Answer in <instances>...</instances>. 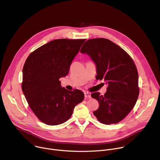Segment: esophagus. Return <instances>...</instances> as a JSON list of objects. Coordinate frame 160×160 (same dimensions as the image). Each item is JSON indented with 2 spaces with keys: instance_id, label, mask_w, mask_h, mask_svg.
<instances>
[{
  "instance_id": "34e87169",
  "label": "esophagus",
  "mask_w": 160,
  "mask_h": 160,
  "mask_svg": "<svg viewBox=\"0 0 160 160\" xmlns=\"http://www.w3.org/2000/svg\"><path fill=\"white\" fill-rule=\"evenodd\" d=\"M84 96H85V99H89L91 98V94L90 92H85Z\"/></svg>"
}]
</instances>
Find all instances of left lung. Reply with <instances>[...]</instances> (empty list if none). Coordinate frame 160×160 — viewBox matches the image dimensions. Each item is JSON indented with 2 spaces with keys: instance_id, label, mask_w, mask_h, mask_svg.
<instances>
[{
  "instance_id": "obj_1",
  "label": "left lung",
  "mask_w": 160,
  "mask_h": 160,
  "mask_svg": "<svg viewBox=\"0 0 160 160\" xmlns=\"http://www.w3.org/2000/svg\"><path fill=\"white\" fill-rule=\"evenodd\" d=\"M96 65V78L104 80L107 92H94L91 97L99 103L94 115L102 123L109 125L122 121L134 107L138 99V72L130 56L118 45L104 38L87 40L80 50Z\"/></svg>"
}]
</instances>
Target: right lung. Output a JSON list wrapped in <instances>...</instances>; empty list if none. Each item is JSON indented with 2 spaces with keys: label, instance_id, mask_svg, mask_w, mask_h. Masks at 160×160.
Segmentation results:
<instances>
[{
  "label": "right lung",
  "instance_id": "right-lung-1",
  "mask_svg": "<svg viewBox=\"0 0 160 160\" xmlns=\"http://www.w3.org/2000/svg\"><path fill=\"white\" fill-rule=\"evenodd\" d=\"M85 41L52 40L32 52L25 61L22 90L32 111L45 124L64 123L84 99L81 90H68L59 80L69 73L72 62Z\"/></svg>",
  "mask_w": 160,
  "mask_h": 160
}]
</instances>
